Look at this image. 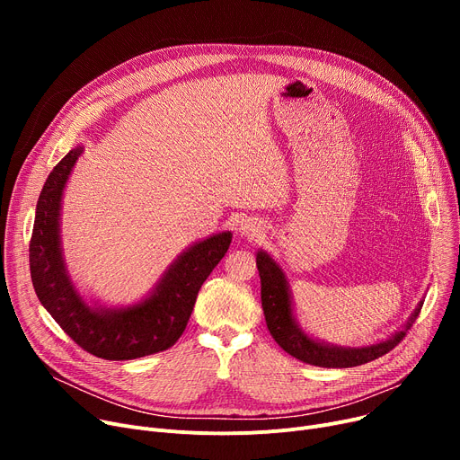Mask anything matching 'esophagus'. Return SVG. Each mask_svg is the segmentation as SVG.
Here are the masks:
<instances>
[{"instance_id":"34e87169","label":"esophagus","mask_w":460,"mask_h":460,"mask_svg":"<svg viewBox=\"0 0 460 460\" xmlns=\"http://www.w3.org/2000/svg\"><path fill=\"white\" fill-rule=\"evenodd\" d=\"M240 233H243L244 236L253 238V236H257V234L261 233V227H259V224H257V222H253V220H246V222L240 224Z\"/></svg>"}]
</instances>
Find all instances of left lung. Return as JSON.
<instances>
[{"label":"left lung","mask_w":460,"mask_h":460,"mask_svg":"<svg viewBox=\"0 0 460 460\" xmlns=\"http://www.w3.org/2000/svg\"><path fill=\"white\" fill-rule=\"evenodd\" d=\"M257 270L261 278V302L264 319H267V326L270 330V335L276 340V343L293 358L304 361L309 366L317 367H356L361 364H367L384 354L394 350L406 335L420 315V307L414 311V315L410 317L406 326L397 332L388 341H382L371 347L361 349H341V347H330L323 345L319 341H313L307 337L295 323L293 311H291V298H288V287L285 281V276L281 269L274 262V259L259 252L257 253Z\"/></svg>","instance_id":"8db88e82"}]
</instances>
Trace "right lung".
Listing matches in <instances>:
<instances>
[{
    "label": "right lung",
    "mask_w": 460,
    "mask_h": 460,
    "mask_svg": "<svg viewBox=\"0 0 460 460\" xmlns=\"http://www.w3.org/2000/svg\"><path fill=\"white\" fill-rule=\"evenodd\" d=\"M82 155L72 149L48 175L37 201L30 240L35 293L78 347L102 359H136L167 350L182 335L201 285L222 261L231 233L214 234L184 252L143 302L127 309H93L70 283L59 246V208L65 182Z\"/></svg>",
    "instance_id": "right-lung-1"
}]
</instances>
